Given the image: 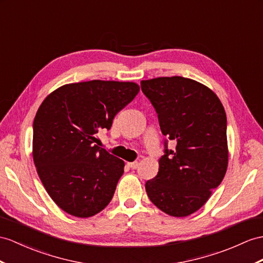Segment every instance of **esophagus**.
Segmentation results:
<instances>
[{
    "instance_id": "esophagus-1",
    "label": "esophagus",
    "mask_w": 263,
    "mask_h": 263,
    "mask_svg": "<svg viewBox=\"0 0 263 263\" xmlns=\"http://www.w3.org/2000/svg\"><path fill=\"white\" fill-rule=\"evenodd\" d=\"M138 165H139V163H138V162H133V163H128V166H129V167H130L132 170H136V168L138 167Z\"/></svg>"
}]
</instances>
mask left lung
Returning a JSON list of instances; mask_svg holds the SVG:
<instances>
[{"mask_svg":"<svg viewBox=\"0 0 263 263\" xmlns=\"http://www.w3.org/2000/svg\"><path fill=\"white\" fill-rule=\"evenodd\" d=\"M155 108L162 134L175 143L159 158L157 175L145 189L153 204L183 217L201 209L221 184L228 168L227 115L206 86L184 77L140 82Z\"/></svg>","mask_w":263,"mask_h":263,"instance_id":"left-lung-1","label":"left lung"}]
</instances>
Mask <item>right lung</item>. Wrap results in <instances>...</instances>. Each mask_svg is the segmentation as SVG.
Masks as SVG:
<instances>
[{
    "label": "right lung",
    "instance_id": "obj_1",
    "mask_svg": "<svg viewBox=\"0 0 263 263\" xmlns=\"http://www.w3.org/2000/svg\"><path fill=\"white\" fill-rule=\"evenodd\" d=\"M139 91L135 82L69 83L43 100L33 121V161L44 189L65 212L89 217L104 210L124 161L95 144Z\"/></svg>",
    "mask_w": 263,
    "mask_h": 263
}]
</instances>
